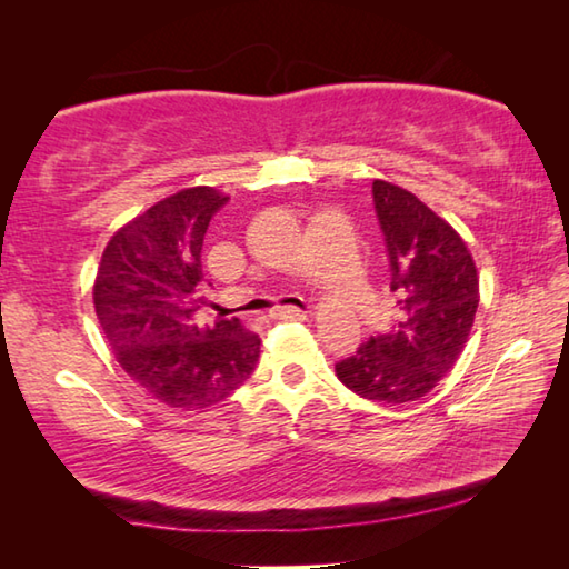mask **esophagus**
Here are the masks:
<instances>
[{
  "label": "esophagus",
  "mask_w": 569,
  "mask_h": 569,
  "mask_svg": "<svg viewBox=\"0 0 569 569\" xmlns=\"http://www.w3.org/2000/svg\"><path fill=\"white\" fill-rule=\"evenodd\" d=\"M311 311L308 308H296V306H276L271 316L273 319H303V316H308Z\"/></svg>",
  "instance_id": "esophagus-1"
}]
</instances>
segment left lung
Returning a JSON list of instances; mask_svg holds the SVG:
<instances>
[{
  "label": "left lung",
  "instance_id": "left-lung-1",
  "mask_svg": "<svg viewBox=\"0 0 569 569\" xmlns=\"http://www.w3.org/2000/svg\"><path fill=\"white\" fill-rule=\"evenodd\" d=\"M389 288L397 319L336 363L353 393L379 403H409L437 387L465 351L479 306V276L465 240L413 192L373 180Z\"/></svg>",
  "mask_w": 569,
  "mask_h": 569
}]
</instances>
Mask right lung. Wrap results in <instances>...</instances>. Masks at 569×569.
Returning <instances> with one entry per match:
<instances>
[{"instance_id":"right-lung-1","label":"right lung","mask_w":569,"mask_h":569,"mask_svg":"<svg viewBox=\"0 0 569 569\" xmlns=\"http://www.w3.org/2000/svg\"><path fill=\"white\" fill-rule=\"evenodd\" d=\"M228 196L198 186L160 200L110 238L94 278V313L114 359L152 399L200 411L256 369L261 339L238 319L200 326L203 238Z\"/></svg>"}]
</instances>
